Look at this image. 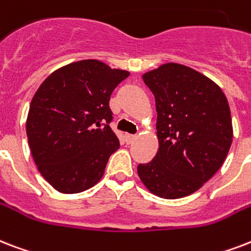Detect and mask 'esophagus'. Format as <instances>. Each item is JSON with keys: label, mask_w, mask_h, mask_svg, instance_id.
Instances as JSON below:
<instances>
[{"label": "esophagus", "mask_w": 251, "mask_h": 251, "mask_svg": "<svg viewBox=\"0 0 251 251\" xmlns=\"http://www.w3.org/2000/svg\"><path fill=\"white\" fill-rule=\"evenodd\" d=\"M126 141H127V143H131L134 142L135 139H137V135H133V134H126Z\"/></svg>", "instance_id": "1"}]
</instances>
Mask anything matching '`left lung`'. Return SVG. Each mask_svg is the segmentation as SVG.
Here are the masks:
<instances>
[{
    "mask_svg": "<svg viewBox=\"0 0 251 251\" xmlns=\"http://www.w3.org/2000/svg\"><path fill=\"white\" fill-rule=\"evenodd\" d=\"M155 97L159 149L137 171L143 185L163 199L194 194L219 171L233 141L226 96L217 84L177 63L142 75Z\"/></svg>",
    "mask_w": 251,
    "mask_h": 251,
    "instance_id": "8db88e82",
    "label": "left lung"
}]
</instances>
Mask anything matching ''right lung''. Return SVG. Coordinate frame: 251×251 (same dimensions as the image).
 <instances>
[{"mask_svg":"<svg viewBox=\"0 0 251 251\" xmlns=\"http://www.w3.org/2000/svg\"><path fill=\"white\" fill-rule=\"evenodd\" d=\"M129 75L87 59L53 71L35 92L26 120L28 146L57 192L79 194L102 177L109 156L120 149L109 126V100Z\"/></svg>","mask_w":251,"mask_h":251,"instance_id":"obj_1","label":"right lung"}]
</instances>
